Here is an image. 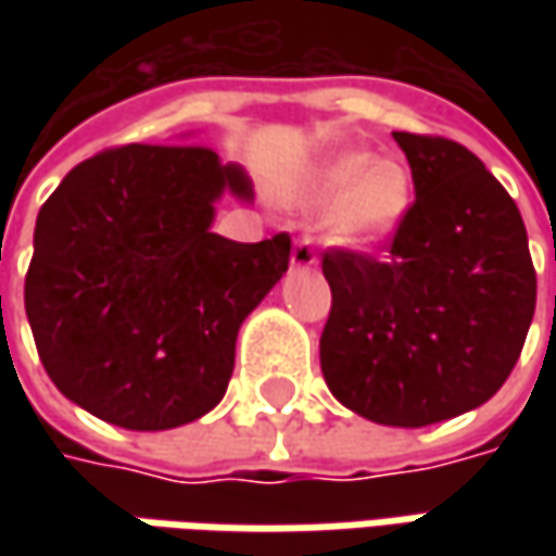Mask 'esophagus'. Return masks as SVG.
<instances>
[{"label": "esophagus", "mask_w": 556, "mask_h": 556, "mask_svg": "<svg viewBox=\"0 0 556 556\" xmlns=\"http://www.w3.org/2000/svg\"><path fill=\"white\" fill-rule=\"evenodd\" d=\"M290 266L293 268H315L318 266V253L309 238H300L293 250H290Z\"/></svg>", "instance_id": "obj_1"}]
</instances>
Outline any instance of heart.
Segmentation results:
<instances>
[{
	"label": "heart",
	"instance_id": "obj_1",
	"mask_svg": "<svg viewBox=\"0 0 556 556\" xmlns=\"http://www.w3.org/2000/svg\"><path fill=\"white\" fill-rule=\"evenodd\" d=\"M296 203L331 210L328 235L350 250H374L402 228L415 203V176L405 163L368 151H340L315 163L296 185Z\"/></svg>",
	"mask_w": 556,
	"mask_h": 556
}]
</instances>
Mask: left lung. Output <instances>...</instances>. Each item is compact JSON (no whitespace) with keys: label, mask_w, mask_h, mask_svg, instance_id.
Returning a JSON list of instances; mask_svg holds the SVG:
<instances>
[{"label":"left lung","mask_w":556,"mask_h":556,"mask_svg":"<svg viewBox=\"0 0 556 556\" xmlns=\"http://www.w3.org/2000/svg\"><path fill=\"white\" fill-rule=\"evenodd\" d=\"M415 203L390 260L331 250L321 374L340 405L383 427L480 408L514 371L535 315L526 225L464 144L393 132Z\"/></svg>","instance_id":"obj_1"}]
</instances>
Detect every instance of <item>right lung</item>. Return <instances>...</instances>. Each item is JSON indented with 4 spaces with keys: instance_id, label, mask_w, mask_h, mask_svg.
Here are the masks:
<instances>
[{
    "instance_id": "obj_1",
    "label": "right lung",
    "mask_w": 556,
    "mask_h": 556,
    "mask_svg": "<svg viewBox=\"0 0 556 556\" xmlns=\"http://www.w3.org/2000/svg\"><path fill=\"white\" fill-rule=\"evenodd\" d=\"M244 166L201 144H126L42 203L24 306L52 383L126 430H173L223 402L244 318L288 271L290 238L213 231Z\"/></svg>"
}]
</instances>
